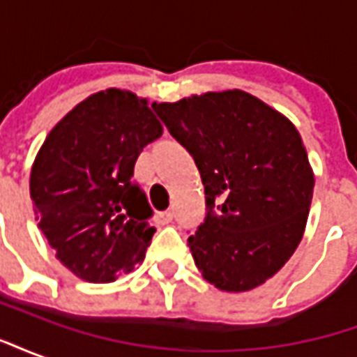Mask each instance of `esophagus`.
<instances>
[{"label":"esophagus","instance_id":"obj_1","mask_svg":"<svg viewBox=\"0 0 357 357\" xmlns=\"http://www.w3.org/2000/svg\"><path fill=\"white\" fill-rule=\"evenodd\" d=\"M172 218H174V214H172L170 210H164V212H158V214H156V222L160 225H166L170 224Z\"/></svg>","mask_w":357,"mask_h":357}]
</instances>
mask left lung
I'll list each match as a JSON object with an SVG mask.
<instances>
[{
    "label": "left lung",
    "instance_id": "left-lung-1",
    "mask_svg": "<svg viewBox=\"0 0 357 357\" xmlns=\"http://www.w3.org/2000/svg\"><path fill=\"white\" fill-rule=\"evenodd\" d=\"M153 107L201 172L206 218L187 241L202 277L225 292L266 283L302 241L314 195L298 130L241 89Z\"/></svg>",
    "mask_w": 357,
    "mask_h": 357
}]
</instances>
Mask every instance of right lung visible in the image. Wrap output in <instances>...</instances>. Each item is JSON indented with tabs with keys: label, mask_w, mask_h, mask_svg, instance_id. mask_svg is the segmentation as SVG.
<instances>
[{
	"label": "right lung",
	"mask_w": 357,
	"mask_h": 357,
	"mask_svg": "<svg viewBox=\"0 0 357 357\" xmlns=\"http://www.w3.org/2000/svg\"><path fill=\"white\" fill-rule=\"evenodd\" d=\"M162 135L147 99L110 88L59 120L36 155L30 199L59 262L89 283H110L143 262L155 227L132 179L145 145Z\"/></svg>",
	"instance_id": "right-lung-1"
}]
</instances>
